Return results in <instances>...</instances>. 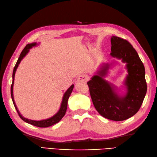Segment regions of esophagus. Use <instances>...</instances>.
<instances>
[{
    "label": "esophagus",
    "mask_w": 157,
    "mask_h": 157,
    "mask_svg": "<svg viewBox=\"0 0 157 157\" xmlns=\"http://www.w3.org/2000/svg\"><path fill=\"white\" fill-rule=\"evenodd\" d=\"M88 80H89V76L87 75H80L77 78V81L79 82H87Z\"/></svg>",
    "instance_id": "34e87169"
}]
</instances>
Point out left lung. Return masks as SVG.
I'll return each instance as SVG.
<instances>
[{"instance_id":"1","label":"left lung","mask_w":157,"mask_h":157,"mask_svg":"<svg viewBox=\"0 0 157 157\" xmlns=\"http://www.w3.org/2000/svg\"><path fill=\"white\" fill-rule=\"evenodd\" d=\"M111 44L110 55L127 63V95L122 98L118 96L110 83L103 78L107 72L108 66L102 67L87 85L93 104L98 113L108 119L121 121L133 117L141 107L147 91L145 68L129 41L113 36Z\"/></svg>"}]
</instances>
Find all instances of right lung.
Instances as JSON below:
<instances>
[{"instance_id":"add662e5","label":"right lung","mask_w":157,"mask_h":157,"mask_svg":"<svg viewBox=\"0 0 157 157\" xmlns=\"http://www.w3.org/2000/svg\"><path fill=\"white\" fill-rule=\"evenodd\" d=\"M36 44V43H31V44H28L26 46L24 47V49L22 51L20 57H19V58L17 59V62L16 63V64L14 67V69H13V82H12V84H11V98H12V101H13V103L14 104V106L16 110H17V113L19 114V116L21 118V119L23 120L25 122H26L28 123H29L30 124H33L34 126H36V127H50L52 125H53L54 124L57 123L59 122V121L62 119L64 116L65 114H66V112L67 110V106H68V98L70 97V94H71V93L73 90V88H74V85H72L70 86V87L67 90L65 93V94L63 95V100H62V104H61V107H60V109L59 110L58 113H57L56 114L54 115L53 117L49 118V119H45V120H42V121H33V120H30V119H25V118L23 117L20 114V112L18 111L17 106H16L15 103L14 101V98H13V83H14V77H15V71L16 70H17V67L20 64V62L21 61V59H23V57L26 55V54L29 52V49L30 48H32L33 47L35 46Z\"/></svg>"}]
</instances>
